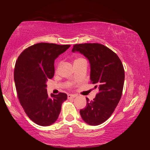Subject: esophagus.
I'll list each match as a JSON object with an SVG mask.
<instances>
[{"label":"esophagus","instance_id":"esophagus-1","mask_svg":"<svg viewBox=\"0 0 150 150\" xmlns=\"http://www.w3.org/2000/svg\"><path fill=\"white\" fill-rule=\"evenodd\" d=\"M75 97H76V95H75V94H67V98H68V99L74 98Z\"/></svg>","mask_w":150,"mask_h":150}]
</instances>
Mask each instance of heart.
Returning <instances> with one entry per match:
<instances>
[{
  "label": "heart",
  "instance_id": "1",
  "mask_svg": "<svg viewBox=\"0 0 150 150\" xmlns=\"http://www.w3.org/2000/svg\"><path fill=\"white\" fill-rule=\"evenodd\" d=\"M82 60H84V59H83V58H78V59H77L75 60L74 62H79V61H82Z\"/></svg>",
  "mask_w": 150,
  "mask_h": 150
}]
</instances>
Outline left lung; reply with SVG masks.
<instances>
[{
  "mask_svg": "<svg viewBox=\"0 0 150 150\" xmlns=\"http://www.w3.org/2000/svg\"><path fill=\"white\" fill-rule=\"evenodd\" d=\"M72 51L80 52L89 60L91 83L99 89L93 101L86 98V107L80 110L81 116L88 125H101L111 116L121 98L123 66L116 53L101 44H75Z\"/></svg>",
  "mask_w": 150,
  "mask_h": 150,
  "instance_id": "1",
  "label": "left lung"
}]
</instances>
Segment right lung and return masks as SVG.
Listing matches in <instances>:
<instances>
[{"label": "right lung", "instance_id": "obj_1", "mask_svg": "<svg viewBox=\"0 0 150 150\" xmlns=\"http://www.w3.org/2000/svg\"><path fill=\"white\" fill-rule=\"evenodd\" d=\"M70 47L41 42L24 50L16 62L14 81L17 96L29 118L38 125L47 126L57 120L66 93L51 94L46 82L54 75V61Z\"/></svg>", "mask_w": 150, "mask_h": 150}]
</instances>
